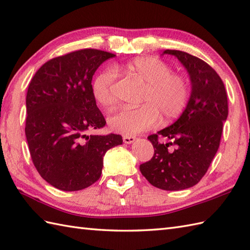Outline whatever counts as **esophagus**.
<instances>
[{
	"instance_id": "34e87169",
	"label": "esophagus",
	"mask_w": 250,
	"mask_h": 250,
	"mask_svg": "<svg viewBox=\"0 0 250 250\" xmlns=\"http://www.w3.org/2000/svg\"><path fill=\"white\" fill-rule=\"evenodd\" d=\"M135 137L134 136H127V135H125L123 137V141L125 144H132L133 142H135Z\"/></svg>"
}]
</instances>
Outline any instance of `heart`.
I'll list each match as a JSON object with an SVG mask.
<instances>
[{"instance_id":"1","label":"heart","mask_w":250,"mask_h":250,"mask_svg":"<svg viewBox=\"0 0 250 250\" xmlns=\"http://www.w3.org/2000/svg\"><path fill=\"white\" fill-rule=\"evenodd\" d=\"M116 71L129 74L145 84L142 105L123 107L108 118L111 129L124 135H136L151 129L162 117L170 121L180 117L190 98V86L183 75L172 73L171 67L158 57L143 56L115 67ZM116 72L104 69L91 85L92 96L99 105L112 107L116 102Z\"/></svg>"}]
</instances>
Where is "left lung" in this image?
<instances>
[{
	"label": "left lung",
	"mask_w": 250,
	"mask_h": 250,
	"mask_svg": "<svg viewBox=\"0 0 250 250\" xmlns=\"http://www.w3.org/2000/svg\"><path fill=\"white\" fill-rule=\"evenodd\" d=\"M163 54L175 55L187 68L191 94L175 124L148 136L154 153L139 170L155 188L180 190L194 187L208 171L228 116V98L222 79L206 62L179 50H165ZM159 138L167 143H160Z\"/></svg>",
	"instance_id": "1"
}]
</instances>
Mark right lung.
<instances>
[{"mask_svg":"<svg viewBox=\"0 0 250 250\" xmlns=\"http://www.w3.org/2000/svg\"><path fill=\"white\" fill-rule=\"evenodd\" d=\"M116 56L82 49L44 62L26 94L25 136L34 166L46 182L62 190L90 187L101 177L103 156L123 144L117 134L87 135L105 125L92 96V75Z\"/></svg>","mask_w":250,"mask_h":250,"instance_id":"add662e5","label":"right lung"}]
</instances>
